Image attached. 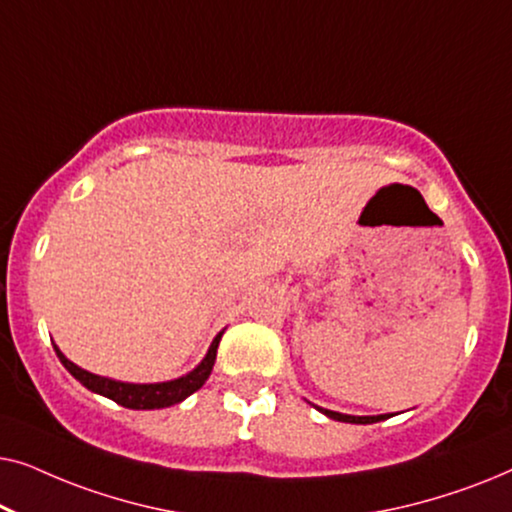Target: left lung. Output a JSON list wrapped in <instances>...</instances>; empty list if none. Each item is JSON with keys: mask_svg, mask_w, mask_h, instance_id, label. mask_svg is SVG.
Listing matches in <instances>:
<instances>
[{"mask_svg": "<svg viewBox=\"0 0 512 512\" xmlns=\"http://www.w3.org/2000/svg\"><path fill=\"white\" fill-rule=\"evenodd\" d=\"M324 412L326 417L335 419V422H349V424H373V422H380L387 415H377V417H354V415H342V412H335V410H326V408H319Z\"/></svg>", "mask_w": 512, "mask_h": 512, "instance_id": "8db88e82", "label": "left lung"}]
</instances>
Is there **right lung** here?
Listing matches in <instances>:
<instances>
[{
	"label": "right lung",
	"mask_w": 512,
	"mask_h": 512,
	"mask_svg": "<svg viewBox=\"0 0 512 512\" xmlns=\"http://www.w3.org/2000/svg\"><path fill=\"white\" fill-rule=\"evenodd\" d=\"M223 331L216 335L209 345L205 359L198 363V368H193L191 373L179 377V380H170V382H156V384H130V382H118V380H109V377H100L88 373L67 359L65 354L55 347V354L62 366H65L69 373H72L76 380H79L83 387L95 391V394L107 396L111 401H116L118 405L130 410H158V408H170L174 403H181L184 398H188L193 391H198L202 384L207 382L209 373H212L214 361H216V349H219Z\"/></svg>",
	"instance_id": "1"
}]
</instances>
